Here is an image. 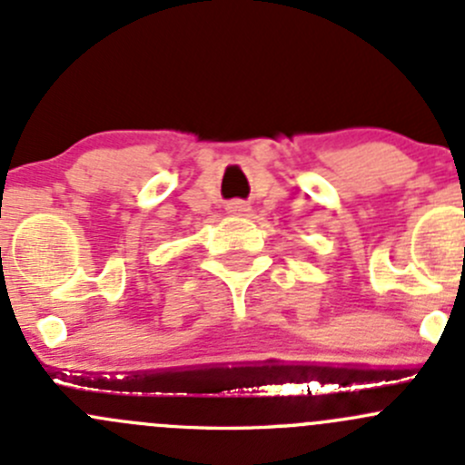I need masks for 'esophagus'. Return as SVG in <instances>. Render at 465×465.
I'll use <instances>...</instances> for the list:
<instances>
[{
  "label": "esophagus",
  "mask_w": 465,
  "mask_h": 465,
  "mask_svg": "<svg viewBox=\"0 0 465 465\" xmlns=\"http://www.w3.org/2000/svg\"><path fill=\"white\" fill-rule=\"evenodd\" d=\"M227 211L233 215H245L250 211V204L242 203V200H232V203H227Z\"/></svg>",
  "instance_id": "obj_1"
}]
</instances>
